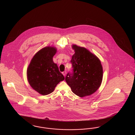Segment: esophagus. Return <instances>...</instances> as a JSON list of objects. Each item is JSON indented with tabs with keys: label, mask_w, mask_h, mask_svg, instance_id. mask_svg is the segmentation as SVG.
I'll use <instances>...</instances> for the list:
<instances>
[{
	"label": "esophagus",
	"mask_w": 135,
	"mask_h": 135,
	"mask_svg": "<svg viewBox=\"0 0 135 135\" xmlns=\"http://www.w3.org/2000/svg\"><path fill=\"white\" fill-rule=\"evenodd\" d=\"M62 74L63 75V76L65 77L66 76V71H64L62 72Z\"/></svg>",
	"instance_id": "1"
}]
</instances>
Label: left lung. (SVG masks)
Listing matches in <instances>:
<instances>
[{
    "label": "left lung",
    "mask_w": 135,
    "mask_h": 135,
    "mask_svg": "<svg viewBox=\"0 0 135 135\" xmlns=\"http://www.w3.org/2000/svg\"><path fill=\"white\" fill-rule=\"evenodd\" d=\"M74 50L71 60L73 73L67 74L66 82L76 95L83 98L93 94L100 87L103 78L101 62L88 49L72 45Z\"/></svg>",
    "instance_id": "8db88e82"
}]
</instances>
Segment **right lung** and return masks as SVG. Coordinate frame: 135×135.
<instances>
[{"label":"right lung","instance_id":"1","mask_svg":"<svg viewBox=\"0 0 135 135\" xmlns=\"http://www.w3.org/2000/svg\"><path fill=\"white\" fill-rule=\"evenodd\" d=\"M57 52L54 46L40 50L32 59L27 70L30 85L40 94L45 95L53 92L57 84L64 80L53 57Z\"/></svg>","mask_w":135,"mask_h":135}]
</instances>
